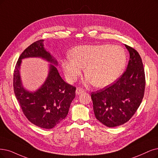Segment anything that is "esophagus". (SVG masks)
I'll return each mask as SVG.
<instances>
[{
	"instance_id": "1",
	"label": "esophagus",
	"mask_w": 158,
	"mask_h": 158,
	"mask_svg": "<svg viewBox=\"0 0 158 158\" xmlns=\"http://www.w3.org/2000/svg\"><path fill=\"white\" fill-rule=\"evenodd\" d=\"M85 92V90L83 89H81V88H77V89H76V94H82V93H83Z\"/></svg>"
}]
</instances>
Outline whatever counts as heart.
<instances>
[{"instance_id": "heart-1", "label": "heart", "mask_w": 158, "mask_h": 158, "mask_svg": "<svg viewBox=\"0 0 158 158\" xmlns=\"http://www.w3.org/2000/svg\"><path fill=\"white\" fill-rule=\"evenodd\" d=\"M69 55L71 57L62 62L68 81H75L86 66V81L97 87L107 86L117 80L123 73L127 61L125 50L117 45L77 46L70 51Z\"/></svg>"}]
</instances>
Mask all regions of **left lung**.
I'll return each instance as SVG.
<instances>
[{"mask_svg":"<svg viewBox=\"0 0 158 158\" xmlns=\"http://www.w3.org/2000/svg\"><path fill=\"white\" fill-rule=\"evenodd\" d=\"M125 46L130 52V60L124 73L113 84L91 93L96 118L109 127L129 120L144 96L146 81L142 59L135 49Z\"/></svg>","mask_w":158,"mask_h":158,"instance_id":"1","label":"left lung"}]
</instances>
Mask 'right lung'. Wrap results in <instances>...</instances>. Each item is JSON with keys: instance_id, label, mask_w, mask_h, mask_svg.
Segmentation results:
<instances>
[{"instance_id": "add662e5", "label": "right lung", "mask_w": 158, "mask_h": 158, "mask_svg": "<svg viewBox=\"0 0 158 158\" xmlns=\"http://www.w3.org/2000/svg\"><path fill=\"white\" fill-rule=\"evenodd\" d=\"M28 57H40L57 65V61L44 48V40L29 45L17 60L14 73V90L23 114L38 127L51 129L62 122L69 111L75 97L76 87L64 81L52 64L45 83L34 92L26 90L22 85L19 69L21 60Z\"/></svg>"}]
</instances>
